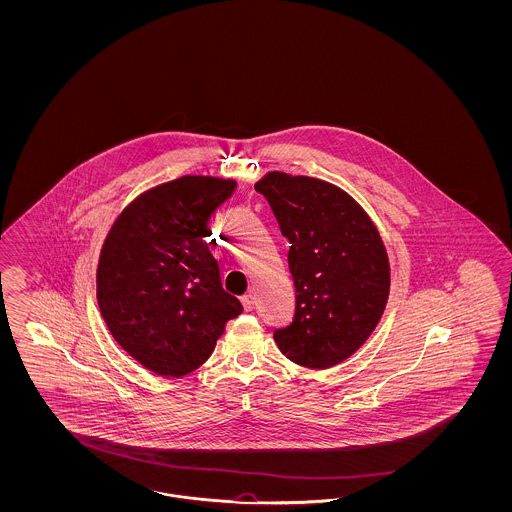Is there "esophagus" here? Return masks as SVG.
Returning a JSON list of instances; mask_svg holds the SVG:
<instances>
[{"mask_svg": "<svg viewBox=\"0 0 512 512\" xmlns=\"http://www.w3.org/2000/svg\"><path fill=\"white\" fill-rule=\"evenodd\" d=\"M240 302H242V306H244V310L246 311L253 310V306H255V300H253V295H251V293L242 296V298H240Z\"/></svg>", "mask_w": 512, "mask_h": 512, "instance_id": "34e87169", "label": "esophagus"}]
</instances>
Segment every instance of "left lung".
I'll list each match as a JSON object with an SVG mask.
<instances>
[{
  "label": "left lung",
  "mask_w": 512,
  "mask_h": 512,
  "mask_svg": "<svg viewBox=\"0 0 512 512\" xmlns=\"http://www.w3.org/2000/svg\"><path fill=\"white\" fill-rule=\"evenodd\" d=\"M289 240L295 279L293 323L274 330L279 351L325 370L368 340L387 306L390 270L381 236L340 187L268 172L255 184Z\"/></svg>",
  "instance_id": "left-lung-1"
}]
</instances>
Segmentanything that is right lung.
Returning <instances> with one entry per match:
<instances>
[{
  "label": "right lung",
  "mask_w": 512,
  "mask_h": 512,
  "mask_svg": "<svg viewBox=\"0 0 512 512\" xmlns=\"http://www.w3.org/2000/svg\"><path fill=\"white\" fill-rule=\"evenodd\" d=\"M233 180L182 176L142 193L112 225L97 268L110 334L144 368L180 377L212 355L242 304L223 291L206 242Z\"/></svg>",
  "instance_id": "obj_1"
}]
</instances>
